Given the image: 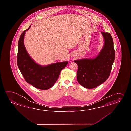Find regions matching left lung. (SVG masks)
Here are the masks:
<instances>
[{
    "instance_id": "8db88e82",
    "label": "left lung",
    "mask_w": 131,
    "mask_h": 131,
    "mask_svg": "<svg viewBox=\"0 0 131 131\" xmlns=\"http://www.w3.org/2000/svg\"><path fill=\"white\" fill-rule=\"evenodd\" d=\"M104 45L100 53L94 59L75 60L78 65L77 79L82 86L93 89L100 85L108 79L115 60V52L111 34L102 32Z\"/></svg>"
}]
</instances>
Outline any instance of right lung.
Wrapping results in <instances>:
<instances>
[{"mask_svg": "<svg viewBox=\"0 0 131 131\" xmlns=\"http://www.w3.org/2000/svg\"><path fill=\"white\" fill-rule=\"evenodd\" d=\"M24 31L18 42L17 65L25 81L38 89L46 90L53 86L57 81L62 70L68 62L57 63L47 66H41L36 63L26 50L24 45Z\"/></svg>", "mask_w": 131, "mask_h": 131, "instance_id": "add662e5", "label": "right lung"}]
</instances>
